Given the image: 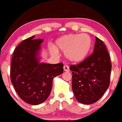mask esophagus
<instances>
[{
	"label": "esophagus",
	"instance_id": "esophagus-1",
	"mask_svg": "<svg viewBox=\"0 0 122 122\" xmlns=\"http://www.w3.org/2000/svg\"><path fill=\"white\" fill-rule=\"evenodd\" d=\"M63 69L64 71H66V72H69V66L67 65H65L63 66Z\"/></svg>",
	"mask_w": 122,
	"mask_h": 122
}]
</instances>
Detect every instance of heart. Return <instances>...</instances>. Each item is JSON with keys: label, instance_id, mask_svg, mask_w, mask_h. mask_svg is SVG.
I'll use <instances>...</instances> for the list:
<instances>
[{"label": "heart", "instance_id": "b5f03b06", "mask_svg": "<svg viewBox=\"0 0 122 122\" xmlns=\"http://www.w3.org/2000/svg\"><path fill=\"white\" fill-rule=\"evenodd\" d=\"M92 46V40L87 34H70L60 37L56 41V48L52 47L51 51L54 55L58 50L65 53L67 61L79 63L86 58Z\"/></svg>", "mask_w": 122, "mask_h": 122}]
</instances>
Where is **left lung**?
Returning <instances> with one entry per match:
<instances>
[{
    "instance_id": "1",
    "label": "left lung",
    "mask_w": 122,
    "mask_h": 122,
    "mask_svg": "<svg viewBox=\"0 0 122 122\" xmlns=\"http://www.w3.org/2000/svg\"><path fill=\"white\" fill-rule=\"evenodd\" d=\"M92 55L80 63L69 67L72 87L76 99L91 104L100 99L110 85L112 64L104 43L96 37Z\"/></svg>"
}]
</instances>
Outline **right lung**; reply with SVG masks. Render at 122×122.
Returning <instances> with one entry per match:
<instances>
[{
  "instance_id": "obj_1",
  "label": "right lung",
  "mask_w": 122,
  "mask_h": 122,
  "mask_svg": "<svg viewBox=\"0 0 122 122\" xmlns=\"http://www.w3.org/2000/svg\"><path fill=\"white\" fill-rule=\"evenodd\" d=\"M43 39L34 36L23 40L14 51L10 66V80L15 91L25 102L38 105L50 95L53 79L63 72V64L40 62Z\"/></svg>"
}]
</instances>
